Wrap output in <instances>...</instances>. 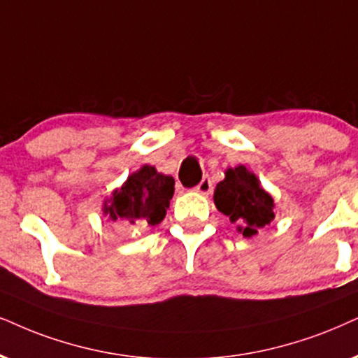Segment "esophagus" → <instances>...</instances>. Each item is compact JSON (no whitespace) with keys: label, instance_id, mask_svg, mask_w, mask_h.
Here are the masks:
<instances>
[{"label":"esophagus","instance_id":"esophagus-1","mask_svg":"<svg viewBox=\"0 0 358 358\" xmlns=\"http://www.w3.org/2000/svg\"><path fill=\"white\" fill-rule=\"evenodd\" d=\"M194 192L208 196V194H211V192H213V182L206 176V178H203L201 182H200V185H198V187L194 188Z\"/></svg>","mask_w":358,"mask_h":358}]
</instances>
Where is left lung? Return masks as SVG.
Wrapping results in <instances>:
<instances>
[{
    "label": "left lung",
    "instance_id": "1",
    "mask_svg": "<svg viewBox=\"0 0 358 358\" xmlns=\"http://www.w3.org/2000/svg\"><path fill=\"white\" fill-rule=\"evenodd\" d=\"M213 200L231 223L238 224V233L244 238L256 236L261 228L274 220L273 196L244 165L224 171V180L216 185Z\"/></svg>",
    "mask_w": 358,
    "mask_h": 358
}]
</instances>
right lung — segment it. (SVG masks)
Returning <instances> with one entry per match:
<instances>
[{
    "mask_svg": "<svg viewBox=\"0 0 358 358\" xmlns=\"http://www.w3.org/2000/svg\"><path fill=\"white\" fill-rule=\"evenodd\" d=\"M173 192V176L143 165L103 200V216L122 226H157L165 218Z\"/></svg>",
    "mask_w": 358,
    "mask_h": 358,
    "instance_id": "1",
    "label": "right lung"
}]
</instances>
